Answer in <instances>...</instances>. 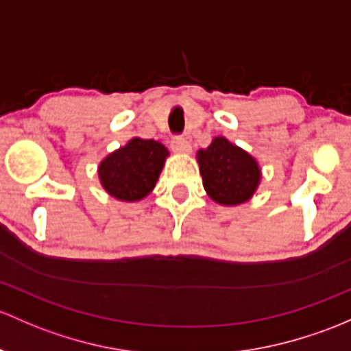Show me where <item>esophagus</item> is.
Segmentation results:
<instances>
[{
    "instance_id": "34e87169",
    "label": "esophagus",
    "mask_w": 351,
    "mask_h": 351,
    "mask_svg": "<svg viewBox=\"0 0 351 351\" xmlns=\"http://www.w3.org/2000/svg\"><path fill=\"white\" fill-rule=\"evenodd\" d=\"M171 147L173 151H176V153H183V154L190 153L191 149L190 143H188V139L183 138V136H175V138L171 139Z\"/></svg>"
}]
</instances>
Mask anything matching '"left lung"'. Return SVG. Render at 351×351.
Instances as JSON below:
<instances>
[{
    "label": "left lung",
    "instance_id": "8db88e82",
    "mask_svg": "<svg viewBox=\"0 0 351 351\" xmlns=\"http://www.w3.org/2000/svg\"><path fill=\"white\" fill-rule=\"evenodd\" d=\"M204 186L212 200L239 205L249 200L261 180L256 160L225 138H215L206 149L198 151Z\"/></svg>",
    "mask_w": 351,
    "mask_h": 351
}]
</instances>
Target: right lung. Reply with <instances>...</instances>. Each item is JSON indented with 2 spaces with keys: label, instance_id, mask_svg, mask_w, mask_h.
I'll use <instances>...</instances> for the list:
<instances>
[{
  "label": "right lung",
  "instance_id": "add662e5",
  "mask_svg": "<svg viewBox=\"0 0 351 351\" xmlns=\"http://www.w3.org/2000/svg\"><path fill=\"white\" fill-rule=\"evenodd\" d=\"M166 156L168 149L161 143L134 138L102 161L99 178L117 200H141L156 185Z\"/></svg>",
  "mask_w": 351,
  "mask_h": 351
}]
</instances>
